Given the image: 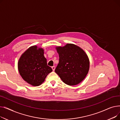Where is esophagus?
Returning a JSON list of instances; mask_svg holds the SVG:
<instances>
[{
  "label": "esophagus",
  "mask_w": 120,
  "mask_h": 120,
  "mask_svg": "<svg viewBox=\"0 0 120 120\" xmlns=\"http://www.w3.org/2000/svg\"><path fill=\"white\" fill-rule=\"evenodd\" d=\"M52 69L53 71H54V70H55V67L54 66H52Z\"/></svg>",
  "instance_id": "34e87169"
}]
</instances>
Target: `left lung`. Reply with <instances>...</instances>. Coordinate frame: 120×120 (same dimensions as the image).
<instances>
[{"mask_svg": "<svg viewBox=\"0 0 120 120\" xmlns=\"http://www.w3.org/2000/svg\"><path fill=\"white\" fill-rule=\"evenodd\" d=\"M59 63L55 72L62 81L70 86L76 85L82 81L89 71L90 61L84 50L72 44L57 47Z\"/></svg>", "mask_w": 120, "mask_h": 120, "instance_id": "obj_1", "label": "left lung"}]
</instances>
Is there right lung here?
<instances>
[{
	"label": "right lung",
	"instance_id": "add662e5",
	"mask_svg": "<svg viewBox=\"0 0 120 120\" xmlns=\"http://www.w3.org/2000/svg\"><path fill=\"white\" fill-rule=\"evenodd\" d=\"M18 69L24 80L33 86H40L52 71L47 65L44 49L36 46L30 47L22 54L18 61Z\"/></svg>",
	"mask_w": 120,
	"mask_h": 120
}]
</instances>
